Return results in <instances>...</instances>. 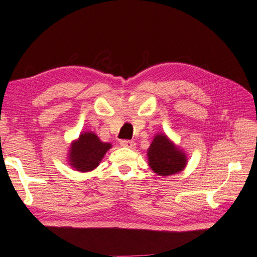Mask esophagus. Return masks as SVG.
<instances>
[{
    "label": "esophagus",
    "instance_id": "34e87169",
    "mask_svg": "<svg viewBox=\"0 0 257 257\" xmlns=\"http://www.w3.org/2000/svg\"><path fill=\"white\" fill-rule=\"evenodd\" d=\"M120 145L122 147H125V148H134L135 147V142L133 141H127V140H123L120 142Z\"/></svg>",
    "mask_w": 257,
    "mask_h": 257
}]
</instances>
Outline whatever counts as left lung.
<instances>
[{
    "label": "left lung",
    "instance_id": "obj_1",
    "mask_svg": "<svg viewBox=\"0 0 257 257\" xmlns=\"http://www.w3.org/2000/svg\"><path fill=\"white\" fill-rule=\"evenodd\" d=\"M148 164L159 176L178 173L186 165L185 155L168 140L166 135L155 136L148 148Z\"/></svg>",
    "mask_w": 257,
    "mask_h": 257
}]
</instances>
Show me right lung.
<instances>
[{"label":"right lung","mask_w":257,"mask_h":257,"mask_svg":"<svg viewBox=\"0 0 257 257\" xmlns=\"http://www.w3.org/2000/svg\"><path fill=\"white\" fill-rule=\"evenodd\" d=\"M111 144L102 143L93 133H85L74 142L70 150V162L77 171L87 172L98 167Z\"/></svg>","instance_id":"add662e5"}]
</instances>
